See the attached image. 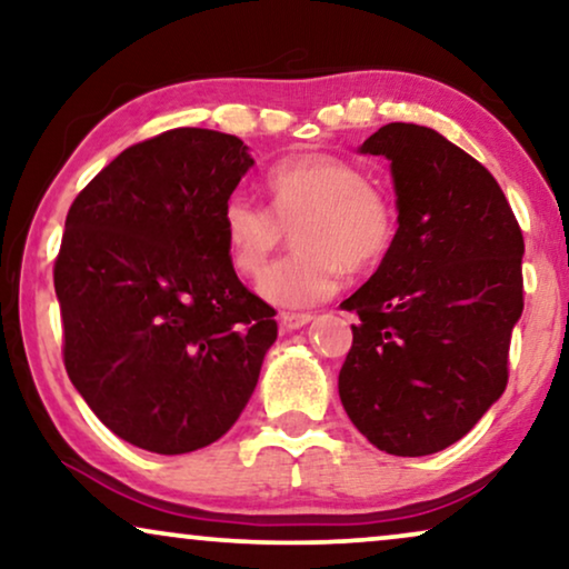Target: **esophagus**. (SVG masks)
I'll use <instances>...</instances> for the list:
<instances>
[{"label":"esophagus","instance_id":"esophagus-1","mask_svg":"<svg viewBox=\"0 0 569 569\" xmlns=\"http://www.w3.org/2000/svg\"><path fill=\"white\" fill-rule=\"evenodd\" d=\"M310 321H313V316L310 313H282L279 316V326H282V331H298Z\"/></svg>","mask_w":569,"mask_h":569}]
</instances>
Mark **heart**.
Masks as SVG:
<instances>
[{
	"mask_svg": "<svg viewBox=\"0 0 569 569\" xmlns=\"http://www.w3.org/2000/svg\"><path fill=\"white\" fill-rule=\"evenodd\" d=\"M271 209L248 193H232L222 207V236L240 274H259L263 263L295 232L300 248L259 279V295L277 308H313L329 300L352 274L376 269L396 236L388 201L360 170L331 154H300L271 168Z\"/></svg>",
	"mask_w": 569,
	"mask_h": 569,
	"instance_id": "heart-1",
	"label": "heart"
}]
</instances>
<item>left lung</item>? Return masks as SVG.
Here are the masks:
<instances>
[{
  "label": "left lung",
  "instance_id": "obj_1",
  "mask_svg": "<svg viewBox=\"0 0 569 569\" xmlns=\"http://www.w3.org/2000/svg\"><path fill=\"white\" fill-rule=\"evenodd\" d=\"M360 152L391 162L399 230L376 274L341 302L360 321L339 399L376 448L430 456L508 386L523 232L492 173L435 129L386 123Z\"/></svg>",
  "mask_w": 569,
  "mask_h": 569
}]
</instances>
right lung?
I'll return each instance as SVG.
<instances>
[{"instance_id": "1", "label": "right lung", "mask_w": 569, "mask_h": 569, "mask_svg": "<svg viewBox=\"0 0 569 569\" xmlns=\"http://www.w3.org/2000/svg\"><path fill=\"white\" fill-rule=\"evenodd\" d=\"M253 166L238 137L170 129L100 170L69 207L53 287L72 386L113 435L160 456L220 440L277 339L222 207Z\"/></svg>"}]
</instances>
